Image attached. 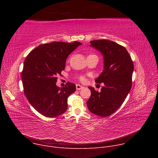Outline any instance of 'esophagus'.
I'll return each instance as SVG.
<instances>
[{"instance_id": "1", "label": "esophagus", "mask_w": 158, "mask_h": 158, "mask_svg": "<svg viewBox=\"0 0 158 158\" xmlns=\"http://www.w3.org/2000/svg\"><path fill=\"white\" fill-rule=\"evenodd\" d=\"M76 89L77 90H81V89H82L84 87L82 85H81L79 84H76Z\"/></svg>"}]
</instances>
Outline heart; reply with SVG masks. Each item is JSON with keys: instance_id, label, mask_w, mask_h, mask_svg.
Returning <instances> with one entry per match:
<instances>
[{"instance_id": "b5f03b06", "label": "heart", "mask_w": 158, "mask_h": 158, "mask_svg": "<svg viewBox=\"0 0 158 158\" xmlns=\"http://www.w3.org/2000/svg\"><path fill=\"white\" fill-rule=\"evenodd\" d=\"M80 79H81L82 81H84L85 78H84V76H81V77H80Z\"/></svg>"}]
</instances>
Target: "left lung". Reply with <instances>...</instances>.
<instances>
[{
  "instance_id": "left-lung-1",
  "label": "left lung",
  "mask_w": 158,
  "mask_h": 158,
  "mask_svg": "<svg viewBox=\"0 0 158 158\" xmlns=\"http://www.w3.org/2000/svg\"><path fill=\"white\" fill-rule=\"evenodd\" d=\"M90 43V46L103 56V71L95 82H103L104 86L101 92L88 87L91 94L87 101V106L92 113L107 117L121 107L130 92L134 64L126 49L113 41L102 39Z\"/></svg>"
}]
</instances>
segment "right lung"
<instances>
[{"instance_id": "right-lung-1", "label": "right lung", "mask_w": 158, "mask_h": 158, "mask_svg": "<svg viewBox=\"0 0 158 158\" xmlns=\"http://www.w3.org/2000/svg\"><path fill=\"white\" fill-rule=\"evenodd\" d=\"M79 42H52L39 45L26 57L21 77L24 94L32 106L42 115L54 118L67 109V98L76 90L74 84L56 85L57 75L65 68L66 59Z\"/></svg>"}]
</instances>
